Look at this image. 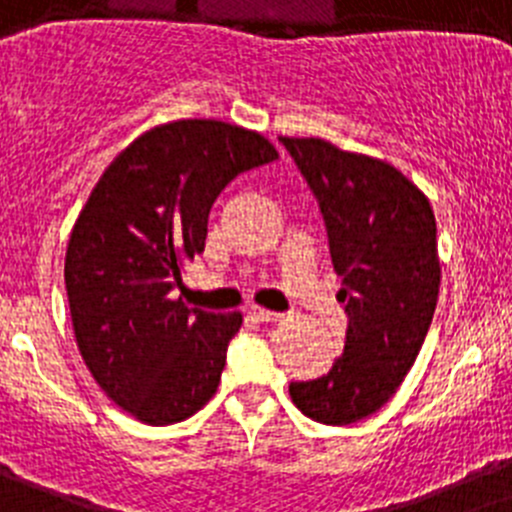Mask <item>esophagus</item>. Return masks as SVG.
I'll return each instance as SVG.
<instances>
[{
	"mask_svg": "<svg viewBox=\"0 0 512 512\" xmlns=\"http://www.w3.org/2000/svg\"><path fill=\"white\" fill-rule=\"evenodd\" d=\"M250 316L252 319H257V321H278L280 319V313L278 311H267V308H260V306H252V311H250Z\"/></svg>",
	"mask_w": 512,
	"mask_h": 512,
	"instance_id": "1",
	"label": "esophagus"
}]
</instances>
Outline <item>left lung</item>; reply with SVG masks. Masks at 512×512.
<instances>
[{
    "mask_svg": "<svg viewBox=\"0 0 512 512\" xmlns=\"http://www.w3.org/2000/svg\"><path fill=\"white\" fill-rule=\"evenodd\" d=\"M319 199L349 316L342 357L319 380L290 382L298 411L326 426L372 416L400 388L434 319L441 285L436 219L395 165L321 137H280Z\"/></svg>",
    "mask_w": 512,
    "mask_h": 512,
    "instance_id": "1",
    "label": "left lung"
}]
</instances>
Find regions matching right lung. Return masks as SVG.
I'll return each mask as SVG.
<instances>
[{"mask_svg": "<svg viewBox=\"0 0 512 512\" xmlns=\"http://www.w3.org/2000/svg\"><path fill=\"white\" fill-rule=\"evenodd\" d=\"M273 160V142L239 124H158L109 163L73 224L66 290L78 352L107 398L147 426L186 421L219 388L242 313L188 308L170 290L204 252L216 196Z\"/></svg>", "mask_w": 512, "mask_h": 512, "instance_id": "right-lung-1", "label": "right lung"}]
</instances>
